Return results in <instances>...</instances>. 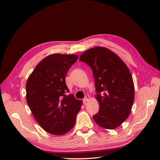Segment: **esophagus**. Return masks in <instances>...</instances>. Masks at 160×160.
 Here are the masks:
<instances>
[{"label":"esophagus","mask_w":160,"mask_h":160,"mask_svg":"<svg viewBox=\"0 0 160 160\" xmlns=\"http://www.w3.org/2000/svg\"><path fill=\"white\" fill-rule=\"evenodd\" d=\"M89 98H90V97H89V96H86L85 97H84V98L83 99V102H84V103L85 104L89 100Z\"/></svg>","instance_id":"obj_1"}]
</instances>
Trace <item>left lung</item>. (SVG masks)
<instances>
[{"label": "left lung", "mask_w": 160, "mask_h": 160, "mask_svg": "<svg viewBox=\"0 0 160 160\" xmlns=\"http://www.w3.org/2000/svg\"><path fill=\"white\" fill-rule=\"evenodd\" d=\"M79 60L93 71L100 104L93 118L100 127L114 129L127 120L134 101L135 89L130 71L112 51L96 47L84 52Z\"/></svg>", "instance_id": "8db88e82"}]
</instances>
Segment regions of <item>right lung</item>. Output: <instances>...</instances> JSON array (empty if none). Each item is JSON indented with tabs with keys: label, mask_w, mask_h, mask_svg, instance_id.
I'll return each mask as SVG.
<instances>
[{
	"label": "right lung",
	"mask_w": 160,
	"mask_h": 160,
	"mask_svg": "<svg viewBox=\"0 0 160 160\" xmlns=\"http://www.w3.org/2000/svg\"><path fill=\"white\" fill-rule=\"evenodd\" d=\"M77 55L54 53L37 64L26 84V100L36 120L45 131L62 135L72 129L82 102L72 94L65 77Z\"/></svg>",
	"instance_id": "add662e5"
}]
</instances>
